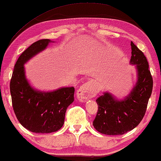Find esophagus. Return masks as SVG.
Segmentation results:
<instances>
[{"instance_id": "1", "label": "esophagus", "mask_w": 161, "mask_h": 161, "mask_svg": "<svg viewBox=\"0 0 161 161\" xmlns=\"http://www.w3.org/2000/svg\"><path fill=\"white\" fill-rule=\"evenodd\" d=\"M96 89L93 84V83L91 81L86 82L84 84H83L80 87V89L77 92V97L78 100L80 101H85L87 99L92 98L95 94Z\"/></svg>"}]
</instances>
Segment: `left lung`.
<instances>
[{"label":"left lung","instance_id":"left-lung-1","mask_svg":"<svg viewBox=\"0 0 161 161\" xmlns=\"http://www.w3.org/2000/svg\"><path fill=\"white\" fill-rule=\"evenodd\" d=\"M130 64H136L138 81L131 93L119 101L109 93L97 98L98 105L93 126L105 135H123L135 128L144 118L153 87V80L147 59L131 42Z\"/></svg>","mask_w":161,"mask_h":161}]
</instances>
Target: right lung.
Wrapping results in <instances>:
<instances>
[{
    "mask_svg": "<svg viewBox=\"0 0 161 161\" xmlns=\"http://www.w3.org/2000/svg\"><path fill=\"white\" fill-rule=\"evenodd\" d=\"M50 42L48 39H40L23 51L15 64L10 80L12 107L16 117L25 128L36 133L60 130L67 107L74 101V87L41 92L32 89L25 79L23 64L46 48Z\"/></svg>",
    "mask_w": 161,
    "mask_h": 161,
    "instance_id": "right-lung-1",
    "label": "right lung"
}]
</instances>
